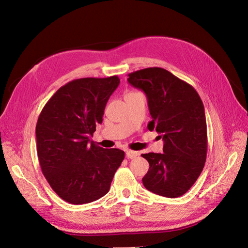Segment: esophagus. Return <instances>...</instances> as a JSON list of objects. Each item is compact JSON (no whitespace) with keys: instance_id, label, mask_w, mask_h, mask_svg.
<instances>
[{"instance_id":"esophagus-1","label":"esophagus","mask_w":248,"mask_h":248,"mask_svg":"<svg viewBox=\"0 0 248 248\" xmlns=\"http://www.w3.org/2000/svg\"><path fill=\"white\" fill-rule=\"evenodd\" d=\"M138 155H139V152L132 151V150H128V151L126 152V157H127V158H129V159L136 158V157H137Z\"/></svg>"}]
</instances>
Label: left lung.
<instances>
[{
  "mask_svg": "<svg viewBox=\"0 0 248 248\" xmlns=\"http://www.w3.org/2000/svg\"><path fill=\"white\" fill-rule=\"evenodd\" d=\"M128 82L144 91L152 121L163 140V153L141 154L149 162L142 184L153 193L178 198L189 190L204 169L207 124L204 104L192 86L170 71L151 67L128 74Z\"/></svg>",
  "mask_w": 248,
  "mask_h": 248,
  "instance_id": "8db88e82",
  "label": "left lung"
}]
</instances>
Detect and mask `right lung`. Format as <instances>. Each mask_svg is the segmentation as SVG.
Returning <instances> with one entry per match:
<instances>
[{"mask_svg": "<svg viewBox=\"0 0 248 248\" xmlns=\"http://www.w3.org/2000/svg\"><path fill=\"white\" fill-rule=\"evenodd\" d=\"M119 84L117 76L71 80L40 112L36 140L41 170L52 190L70 204L106 196L124 159L122 150L103 149L90 140Z\"/></svg>", "mask_w": 248, "mask_h": 248, "instance_id": "1", "label": "right lung"}]
</instances>
